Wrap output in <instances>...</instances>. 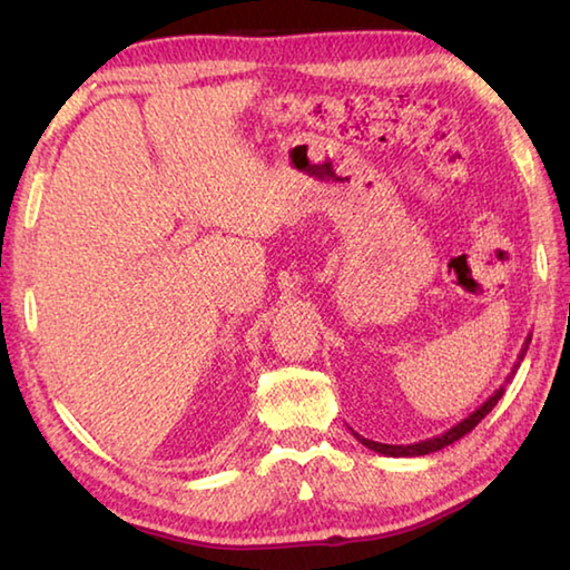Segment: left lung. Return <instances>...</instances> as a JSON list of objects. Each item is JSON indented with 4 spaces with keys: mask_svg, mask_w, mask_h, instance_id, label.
Listing matches in <instances>:
<instances>
[{
    "mask_svg": "<svg viewBox=\"0 0 570 570\" xmlns=\"http://www.w3.org/2000/svg\"><path fill=\"white\" fill-rule=\"evenodd\" d=\"M528 344H530V334H528V340H525V344H523V350H520V354H518V362L513 364V370H510V374L505 377V384L513 380V374L518 372V366H520V362H523V356H525V352H528ZM505 384H500V387L490 394V397L480 404V407L475 410V412H470L465 420H460L458 424H452V428L448 430V432H442V435H438V438H430V440H420V442H412V445H384V442H374V440H366V438H362V435H356V432H352V435L362 442L364 448H370V450H374V452H380V455H387V458H420V455H430V452H438V450H442V448H448V445H452V442H458L460 438H465L468 432H472L478 428V422L485 417V414L495 407L498 404V400L503 397V392H505Z\"/></svg>",
    "mask_w": 570,
    "mask_h": 570,
    "instance_id": "8db88e82",
    "label": "left lung"
}]
</instances>
